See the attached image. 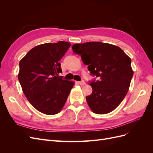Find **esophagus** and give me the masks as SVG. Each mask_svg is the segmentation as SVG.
Wrapping results in <instances>:
<instances>
[{
	"label": "esophagus",
	"instance_id": "34e87169",
	"mask_svg": "<svg viewBox=\"0 0 153 153\" xmlns=\"http://www.w3.org/2000/svg\"><path fill=\"white\" fill-rule=\"evenodd\" d=\"M78 84H79L80 85H85V82L82 80V81H80V82H78Z\"/></svg>",
	"mask_w": 153,
	"mask_h": 153
}]
</instances>
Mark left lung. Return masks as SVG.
I'll use <instances>...</instances> for the list:
<instances>
[{
	"instance_id": "8db88e82",
	"label": "left lung",
	"mask_w": 153,
	"mask_h": 153,
	"mask_svg": "<svg viewBox=\"0 0 153 153\" xmlns=\"http://www.w3.org/2000/svg\"><path fill=\"white\" fill-rule=\"evenodd\" d=\"M72 49L80 55L91 75L98 78L90 83L92 92L86 97L88 105L95 114L112 112L129 90L133 75L131 59L117 46L96 41L75 44Z\"/></svg>"
}]
</instances>
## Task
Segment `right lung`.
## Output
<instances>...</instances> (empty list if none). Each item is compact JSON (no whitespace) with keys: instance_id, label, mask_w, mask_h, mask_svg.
I'll return each instance as SVG.
<instances>
[{"instance_id":"obj_1","label":"right lung","mask_w":153,"mask_h":153,"mask_svg":"<svg viewBox=\"0 0 153 153\" xmlns=\"http://www.w3.org/2000/svg\"><path fill=\"white\" fill-rule=\"evenodd\" d=\"M71 44L45 43L32 48L20 61L18 78L27 99L40 112L55 115L62 110L75 83L62 79L59 61Z\"/></svg>"}]
</instances>
